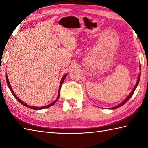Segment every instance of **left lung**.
<instances>
[{
	"mask_svg": "<svg viewBox=\"0 0 148 148\" xmlns=\"http://www.w3.org/2000/svg\"><path fill=\"white\" fill-rule=\"evenodd\" d=\"M140 74H139V75H138V79H137V83H136V85H135V87L134 88V89H133V90L132 91V92L130 94V95H128V97H127L125 99H124L122 103H120V104H119L118 105H116V106H114V107H112V108H110V109H116V108H119L120 106H123V105H124V104H125L127 101H128L130 98H131V97L132 96V95L134 94V91H135V90L136 89V88H137V86H138V83H139V80H140Z\"/></svg>",
	"mask_w": 148,
	"mask_h": 148,
	"instance_id": "left-lung-1",
	"label": "left lung"
}]
</instances>
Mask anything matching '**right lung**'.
<instances>
[{
  "mask_svg": "<svg viewBox=\"0 0 148 148\" xmlns=\"http://www.w3.org/2000/svg\"><path fill=\"white\" fill-rule=\"evenodd\" d=\"M67 74H68V73H66V74H65L64 76H63V77H62V80H61V82H60V86H59V90H58V96H57V98H56V99L55 100L54 102H53L52 103H51V104H49V105H46V106H40V107H38V106H29V105H27V104L26 103H25L24 102H23V101H22V100H20L19 98L16 96V95H15V94L14 93V92L13 91V89H12V88H11V85H10V82H9V79H8V75H7V74H6V75H5V77H6V82H7V83H8V87H9V88H10V90H11V93L13 94V95H14V97L16 98V99L18 100V101H19V102L22 104V105H24V106H26V107H27V108H31V109H34V110H42V109H45V108H49V107H50V106H53V105H54L55 103H56V101L58 100V99H59V97H60V88H61V86H62V84H63V81H64V79H65V77H66V76H67Z\"/></svg>",
  "mask_w": 148,
  "mask_h": 148,
  "instance_id": "right-lung-1",
  "label": "right lung"
}]
</instances>
